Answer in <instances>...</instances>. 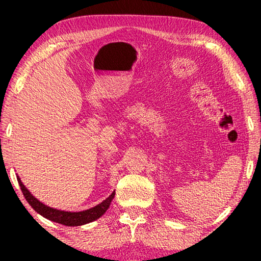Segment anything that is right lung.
<instances>
[{"mask_svg":"<svg viewBox=\"0 0 261 261\" xmlns=\"http://www.w3.org/2000/svg\"><path fill=\"white\" fill-rule=\"evenodd\" d=\"M17 181L21 188V191L26 198V201L30 203V205L33 208L35 212L40 214L41 216H44L45 219H48L53 221V222H58L64 226L74 227V226H82V224L92 222V221L97 220L108 210L110 203H112L114 196H115V191L109 196L106 201H103L101 204L94 206V208L84 210V212L80 213H70V212H62V210H57L49 206L42 204L41 202H39L34 196H32L30 191L24 188L22 181L19 177H17Z\"/></svg>","mask_w":261,"mask_h":261,"instance_id":"add662e5","label":"right lung"}]
</instances>
